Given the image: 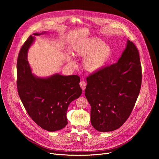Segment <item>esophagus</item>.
Wrapping results in <instances>:
<instances>
[{
    "label": "esophagus",
    "instance_id": "1",
    "mask_svg": "<svg viewBox=\"0 0 159 159\" xmlns=\"http://www.w3.org/2000/svg\"><path fill=\"white\" fill-rule=\"evenodd\" d=\"M86 85H87V84H86V82H85V81L82 80V81L80 82V86L81 89H82L83 90H84L86 88Z\"/></svg>",
    "mask_w": 159,
    "mask_h": 159
}]
</instances>
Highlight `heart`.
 <instances>
[{
    "label": "heart",
    "instance_id": "obj_1",
    "mask_svg": "<svg viewBox=\"0 0 159 159\" xmlns=\"http://www.w3.org/2000/svg\"><path fill=\"white\" fill-rule=\"evenodd\" d=\"M70 53L73 57L83 58V69L89 73H96L106 66L112 56V49L108 44L97 38L81 39L72 45ZM66 62L73 65L70 55L65 56Z\"/></svg>",
    "mask_w": 159,
    "mask_h": 159
}]
</instances>
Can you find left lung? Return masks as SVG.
<instances>
[{"label":"left lung","mask_w":159,"mask_h":159,"mask_svg":"<svg viewBox=\"0 0 159 159\" xmlns=\"http://www.w3.org/2000/svg\"><path fill=\"white\" fill-rule=\"evenodd\" d=\"M86 80L85 96L91 106L93 126L101 132L117 129L129 116L140 93L142 67L137 47L127 40L117 63Z\"/></svg>","instance_id":"8db88e82"}]
</instances>
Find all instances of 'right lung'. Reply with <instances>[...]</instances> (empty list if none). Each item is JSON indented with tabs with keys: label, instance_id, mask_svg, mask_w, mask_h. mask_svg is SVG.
I'll return each instance as SVG.
<instances>
[{
	"label": "right lung",
	"instance_id": "1",
	"mask_svg": "<svg viewBox=\"0 0 159 159\" xmlns=\"http://www.w3.org/2000/svg\"><path fill=\"white\" fill-rule=\"evenodd\" d=\"M47 33H33L22 47L17 62V85L19 98L31 118L43 129L53 132L67 125V109L80 96L82 90L77 75L65 76L57 73L40 77L32 73L28 61V50L36 36Z\"/></svg>",
	"mask_w": 159,
	"mask_h": 159
}]
</instances>
